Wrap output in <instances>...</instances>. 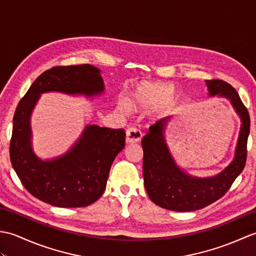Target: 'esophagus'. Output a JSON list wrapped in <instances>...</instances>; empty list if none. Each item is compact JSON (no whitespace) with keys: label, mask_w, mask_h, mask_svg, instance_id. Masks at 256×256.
Wrapping results in <instances>:
<instances>
[{"label":"esophagus","mask_w":256,"mask_h":256,"mask_svg":"<svg viewBox=\"0 0 256 256\" xmlns=\"http://www.w3.org/2000/svg\"><path fill=\"white\" fill-rule=\"evenodd\" d=\"M142 138V132L140 131L136 128H128L126 130V143H135L138 142V140Z\"/></svg>","instance_id":"obj_1"}]
</instances>
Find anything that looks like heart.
Segmentation results:
<instances>
[{"label": "heart", "instance_id": "heart-1", "mask_svg": "<svg viewBox=\"0 0 256 256\" xmlns=\"http://www.w3.org/2000/svg\"><path fill=\"white\" fill-rule=\"evenodd\" d=\"M172 91V84H146L140 86L136 91L132 94L128 98V103H123L122 108H150L158 104L162 101H164L166 97L168 99L165 101H170L174 96L170 94Z\"/></svg>", "mask_w": 256, "mask_h": 256}]
</instances>
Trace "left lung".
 <instances>
[{"label":"left lung","mask_w":256,"mask_h":256,"mask_svg":"<svg viewBox=\"0 0 256 256\" xmlns=\"http://www.w3.org/2000/svg\"><path fill=\"white\" fill-rule=\"evenodd\" d=\"M206 84L210 96L226 98L241 118L234 158L224 170L214 177L190 176L178 167L165 140V128L170 118L157 121L142 140L143 176L148 197L162 208L178 212L202 209L224 196L246 166L250 133L248 108L236 90L226 81L206 80Z\"/></svg>","instance_id":"left-lung-1"}]
</instances>
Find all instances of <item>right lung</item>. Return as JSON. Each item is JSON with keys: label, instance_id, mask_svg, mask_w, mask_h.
I'll return each mask as SVG.
<instances>
[{"label": "right lung", "instance_id": "obj_1", "mask_svg": "<svg viewBox=\"0 0 256 256\" xmlns=\"http://www.w3.org/2000/svg\"><path fill=\"white\" fill-rule=\"evenodd\" d=\"M94 96L104 91L100 70L91 64L54 67L38 77L22 98L13 118L10 162L20 182L34 197L55 206H86L99 199L112 162L125 145L123 128L86 125L66 154L42 160L32 148L30 114L42 94Z\"/></svg>", "mask_w": 256, "mask_h": 256}]
</instances>
